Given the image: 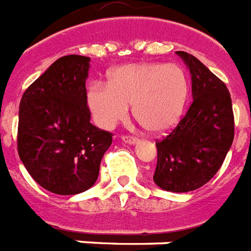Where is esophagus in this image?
Returning <instances> with one entry per match:
<instances>
[{
    "mask_svg": "<svg viewBox=\"0 0 251 251\" xmlns=\"http://www.w3.org/2000/svg\"><path fill=\"white\" fill-rule=\"evenodd\" d=\"M123 142L124 143H127V145H136L139 139L138 138H135V136H129V135H124L123 136Z\"/></svg>",
    "mask_w": 251,
    "mask_h": 251,
    "instance_id": "34e87169",
    "label": "esophagus"
}]
</instances>
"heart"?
<instances>
[{"instance_id": "b5f03b06", "label": "heart", "mask_w": 251, "mask_h": 251, "mask_svg": "<svg viewBox=\"0 0 251 251\" xmlns=\"http://www.w3.org/2000/svg\"><path fill=\"white\" fill-rule=\"evenodd\" d=\"M189 79L177 65L140 62L113 69L106 83H93L86 93L90 113L102 128H113L134 116L147 131L162 134L174 128L185 111Z\"/></svg>"}]
</instances>
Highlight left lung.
Here are the masks:
<instances>
[{"label":"left lung","instance_id":"1","mask_svg":"<svg viewBox=\"0 0 251 251\" xmlns=\"http://www.w3.org/2000/svg\"><path fill=\"white\" fill-rule=\"evenodd\" d=\"M192 75V101L178 126L157 142L154 182L163 191L191 192L205 185L225 161L234 140L228 89L193 55L177 51Z\"/></svg>","mask_w":251,"mask_h":251}]
</instances>
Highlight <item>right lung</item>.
<instances>
[{
	"instance_id": "add662e5",
	"label": "right lung",
	"mask_w": 251,
	"mask_h": 251,
	"mask_svg": "<svg viewBox=\"0 0 251 251\" xmlns=\"http://www.w3.org/2000/svg\"><path fill=\"white\" fill-rule=\"evenodd\" d=\"M89 62L81 55L62 56L20 101L21 162L39 185L56 195H78L92 188L112 145V134L90 123L85 86Z\"/></svg>"
}]
</instances>
